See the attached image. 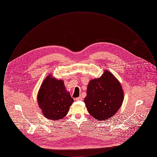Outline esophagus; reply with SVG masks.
Listing matches in <instances>:
<instances>
[{"mask_svg": "<svg viewBox=\"0 0 157 157\" xmlns=\"http://www.w3.org/2000/svg\"><path fill=\"white\" fill-rule=\"evenodd\" d=\"M82 97H79L76 98V101H82Z\"/></svg>", "mask_w": 157, "mask_h": 157, "instance_id": "esophagus-1", "label": "esophagus"}]
</instances>
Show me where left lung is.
I'll return each instance as SVG.
<instances>
[{"label":"left lung","mask_w":157,"mask_h":157,"mask_svg":"<svg viewBox=\"0 0 157 157\" xmlns=\"http://www.w3.org/2000/svg\"><path fill=\"white\" fill-rule=\"evenodd\" d=\"M86 94L84 102L87 110L93 118L101 121L113 117L124 100L120 82L107 70L100 78L90 81Z\"/></svg>","instance_id":"obj_1"}]
</instances>
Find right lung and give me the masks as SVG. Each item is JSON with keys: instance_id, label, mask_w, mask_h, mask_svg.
I'll use <instances>...</instances> for the list:
<instances>
[{"instance_id": "obj_1", "label": "right lung", "mask_w": 157, "mask_h": 157, "mask_svg": "<svg viewBox=\"0 0 157 157\" xmlns=\"http://www.w3.org/2000/svg\"><path fill=\"white\" fill-rule=\"evenodd\" d=\"M48 75L42 83L37 94V102L46 118L53 121L62 119L73 103L63 81Z\"/></svg>"}]
</instances>
